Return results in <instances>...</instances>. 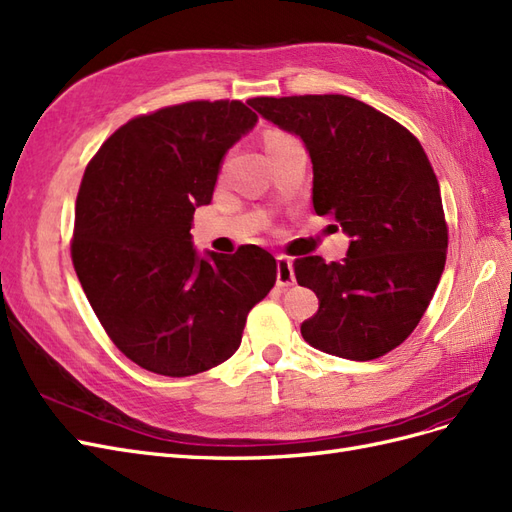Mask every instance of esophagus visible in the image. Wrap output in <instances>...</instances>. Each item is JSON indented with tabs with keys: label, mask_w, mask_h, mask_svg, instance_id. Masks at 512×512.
<instances>
[{
	"label": "esophagus",
	"mask_w": 512,
	"mask_h": 512,
	"mask_svg": "<svg viewBox=\"0 0 512 512\" xmlns=\"http://www.w3.org/2000/svg\"><path fill=\"white\" fill-rule=\"evenodd\" d=\"M295 283L293 274V261L287 255L276 257V285L278 287H291Z\"/></svg>",
	"instance_id": "esophagus-1"
}]
</instances>
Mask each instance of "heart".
<instances>
[{
	"instance_id": "1",
	"label": "heart",
	"mask_w": 512,
	"mask_h": 512,
	"mask_svg": "<svg viewBox=\"0 0 512 512\" xmlns=\"http://www.w3.org/2000/svg\"><path fill=\"white\" fill-rule=\"evenodd\" d=\"M274 136H283V134H270V136H268V138H274Z\"/></svg>"
}]
</instances>
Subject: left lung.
<instances>
[{
	"label": "left lung",
	"mask_w": 512,
	"mask_h": 512,
	"mask_svg": "<svg viewBox=\"0 0 512 512\" xmlns=\"http://www.w3.org/2000/svg\"><path fill=\"white\" fill-rule=\"evenodd\" d=\"M263 119L300 136L312 161V206L351 236L342 261H293L317 293L302 323L315 349L370 361L400 346L430 306L449 227L421 142L387 114L346 95L253 97Z\"/></svg>",
	"instance_id": "1"
}]
</instances>
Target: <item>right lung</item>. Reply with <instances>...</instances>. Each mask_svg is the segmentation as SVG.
<instances>
[{"label":"right lung","instance_id":"add662e5","mask_svg":"<svg viewBox=\"0 0 512 512\" xmlns=\"http://www.w3.org/2000/svg\"><path fill=\"white\" fill-rule=\"evenodd\" d=\"M255 123L238 100L159 108L114 131L82 176L76 276L114 346L148 372L180 378L223 364L276 283L261 246L197 257L189 234L223 155Z\"/></svg>","mask_w":512,"mask_h":512}]
</instances>
